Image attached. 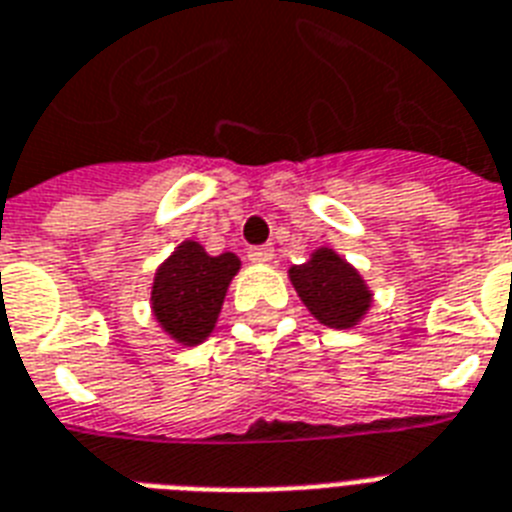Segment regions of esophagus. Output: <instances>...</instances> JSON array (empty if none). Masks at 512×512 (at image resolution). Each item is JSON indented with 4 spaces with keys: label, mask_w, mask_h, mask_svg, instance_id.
<instances>
[{
    "label": "esophagus",
    "mask_w": 512,
    "mask_h": 512,
    "mask_svg": "<svg viewBox=\"0 0 512 512\" xmlns=\"http://www.w3.org/2000/svg\"><path fill=\"white\" fill-rule=\"evenodd\" d=\"M248 259L253 264H269L274 259V248L272 246H251L248 248Z\"/></svg>",
    "instance_id": "esophagus-1"
}]
</instances>
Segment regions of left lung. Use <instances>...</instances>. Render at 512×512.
<instances>
[{"label":"left lung","instance_id":"8db88e82","mask_svg":"<svg viewBox=\"0 0 512 512\" xmlns=\"http://www.w3.org/2000/svg\"><path fill=\"white\" fill-rule=\"evenodd\" d=\"M290 280L308 311L327 327L348 329L369 311L371 293L361 274L329 248H319L306 264L293 266Z\"/></svg>","mask_w":512,"mask_h":512}]
</instances>
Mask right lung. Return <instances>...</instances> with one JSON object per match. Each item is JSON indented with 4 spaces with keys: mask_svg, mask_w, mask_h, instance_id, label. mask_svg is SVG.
I'll return each mask as SVG.
<instances>
[{
    "mask_svg": "<svg viewBox=\"0 0 512 512\" xmlns=\"http://www.w3.org/2000/svg\"><path fill=\"white\" fill-rule=\"evenodd\" d=\"M240 269L235 253L209 256L196 240H185L159 266L151 290L154 316L183 345H198L217 324L227 285Z\"/></svg>",
    "mask_w": 512,
    "mask_h": 512,
    "instance_id": "1",
    "label": "right lung"
}]
</instances>
